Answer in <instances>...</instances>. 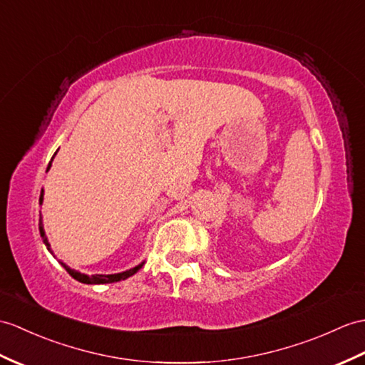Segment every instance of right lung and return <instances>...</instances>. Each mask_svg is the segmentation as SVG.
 <instances>
[{"label":"right lung","instance_id":"right-lung-1","mask_svg":"<svg viewBox=\"0 0 365 365\" xmlns=\"http://www.w3.org/2000/svg\"><path fill=\"white\" fill-rule=\"evenodd\" d=\"M57 154V152H56ZM54 154V155H56ZM54 158V157H53ZM51 168V162H49V166H48V169ZM41 202H43V190H41V192H40V205H41ZM38 230H40V236L41 238H43V242L46 244V247H48V250L51 252V245H49V242H48V238H46V235H45V230H43V224H41V219H40V224H38ZM61 264L65 267V270L68 274H70L74 279H78V282H81V283H86V284H104V283H115V282H121V279H125V278H129V277H132L133 274H137L138 270L143 267V262L141 264H138V266H135V267H132V269H129V270H125V272H121V274H110V275H86V274H81V272H78V270H74V269H71V267H68L65 262H61Z\"/></svg>","mask_w":365,"mask_h":365}]
</instances>
